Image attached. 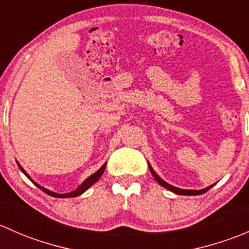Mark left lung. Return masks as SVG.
<instances>
[{"label":"left lung","mask_w":249,"mask_h":249,"mask_svg":"<svg viewBox=\"0 0 249 249\" xmlns=\"http://www.w3.org/2000/svg\"><path fill=\"white\" fill-rule=\"evenodd\" d=\"M148 165H149V164H148ZM149 170H150V173H152V175H153V177L155 178V180H157V182L159 183L160 185H162V187H165V188H166V189L171 190V192L176 193V194H178V195H201V194H203V193H206V192H207V190H210L211 188L213 187V185H211V187L206 188V189H201V190H187V189H179V188L173 187V185H170L169 183H166V182H165V180H162L161 178H160L159 176H158L157 173H155V171H154V170L152 169V166H150V165H149Z\"/></svg>","instance_id":"left-lung-1"}]
</instances>
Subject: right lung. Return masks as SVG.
Segmentation results:
<instances>
[{"label":"right lung","mask_w":249,"mask_h":249,"mask_svg":"<svg viewBox=\"0 0 249 249\" xmlns=\"http://www.w3.org/2000/svg\"><path fill=\"white\" fill-rule=\"evenodd\" d=\"M18 166H19V169L21 170L22 172H24V175L26 176L27 178H30V177H29V175H27V173L24 171V169H22V167L20 166L19 164H18ZM105 169H106V164H105L104 166L101 167V169H100V170H97V171L95 172L94 175H91V176H90V177L88 178V179H85L84 182H83V184H82V185H79V188H78V189H76V190H74V192H72V193H69V194H56V193H53V192H50V190H48V189H46V188L41 187V185H38V184H37V183H35L34 180L31 179V178H30V179H31L32 182L35 183V185H37V187H38L39 189H41V190H43V192L46 193V194L50 195V196H54V197H74V196H79V195H80V194H83V193H84L85 190L88 189V188H90V187H91L92 184H94V183H96L97 180H99V178L101 177V175H102V173H104Z\"/></svg>","instance_id":"right-lung-1"}]
</instances>
